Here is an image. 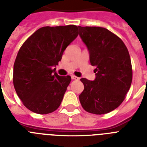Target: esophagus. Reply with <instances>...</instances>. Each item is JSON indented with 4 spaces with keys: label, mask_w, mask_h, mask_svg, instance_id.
Wrapping results in <instances>:
<instances>
[{
    "label": "esophagus",
    "mask_w": 147,
    "mask_h": 147,
    "mask_svg": "<svg viewBox=\"0 0 147 147\" xmlns=\"http://www.w3.org/2000/svg\"><path fill=\"white\" fill-rule=\"evenodd\" d=\"M71 79H73V80H78L79 78L77 77V76H71Z\"/></svg>",
    "instance_id": "34e87169"
}]
</instances>
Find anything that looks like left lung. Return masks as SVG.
Here are the masks:
<instances>
[{"mask_svg":"<svg viewBox=\"0 0 147 147\" xmlns=\"http://www.w3.org/2000/svg\"><path fill=\"white\" fill-rule=\"evenodd\" d=\"M78 27L96 73L94 81L81 78L84 85L79 95L81 105L92 114H107L120 106L131 85L133 71L129 52L123 41L107 29Z\"/></svg>","mask_w":147,"mask_h":147,"instance_id":"1","label":"left lung"}]
</instances>
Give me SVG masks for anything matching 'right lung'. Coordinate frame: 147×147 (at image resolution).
<instances>
[{
	"label": "right lung",
	"instance_id": "right-lung-1",
	"mask_svg": "<svg viewBox=\"0 0 147 147\" xmlns=\"http://www.w3.org/2000/svg\"><path fill=\"white\" fill-rule=\"evenodd\" d=\"M78 35L76 25L43 26L22 45L13 65V82L17 95L30 111L47 114L59 107L71 77L59 76L53 68Z\"/></svg>",
	"mask_w": 147,
	"mask_h": 147
}]
</instances>
